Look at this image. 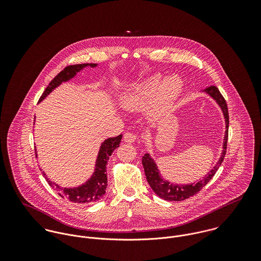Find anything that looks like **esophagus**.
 I'll use <instances>...</instances> for the list:
<instances>
[{"mask_svg":"<svg viewBox=\"0 0 261 261\" xmlns=\"http://www.w3.org/2000/svg\"><path fill=\"white\" fill-rule=\"evenodd\" d=\"M123 140L125 143H128V144H134L137 142L138 140V137L136 134L134 133H125L124 136H123Z\"/></svg>","mask_w":261,"mask_h":261,"instance_id":"1","label":"esophagus"}]
</instances>
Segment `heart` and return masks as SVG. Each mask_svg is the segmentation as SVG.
<instances>
[{"mask_svg": "<svg viewBox=\"0 0 261 261\" xmlns=\"http://www.w3.org/2000/svg\"><path fill=\"white\" fill-rule=\"evenodd\" d=\"M160 75H153L139 84L132 93L125 95L122 105L128 110H139L152 98L155 110L161 111L170 107L182 90L183 82L177 75H171L161 80Z\"/></svg>", "mask_w": 261, "mask_h": 261, "instance_id": "1", "label": "heart"}]
</instances>
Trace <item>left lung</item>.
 Instances as JSON below:
<instances>
[{
	"instance_id": "8db88e82",
	"label": "left lung",
	"mask_w": 261,
	"mask_h": 261,
	"mask_svg": "<svg viewBox=\"0 0 261 261\" xmlns=\"http://www.w3.org/2000/svg\"><path fill=\"white\" fill-rule=\"evenodd\" d=\"M205 91L211 95L217 103L220 106V108L223 111L224 116H225V121H226V132H225V138H224L223 151L221 154V158L217 165L212 169L207 176L204 177V179L200 180L196 184H191V185H173L170 184L168 181H164L160 175H159V170L154 164V162L150 159L149 153H146L143 158V166L145 169V174L147 177V181L149 184L150 188L153 190V192L164 200L168 201H183L186 200L188 198L196 195L200 190L203 189V187L206 186L208 182L214 177L216 174L217 170L221 166L223 162L224 156L226 154V149H227V141H228V127H229V113H228V108L226 100L219 91V89L216 86H209L205 89Z\"/></svg>"
}]
</instances>
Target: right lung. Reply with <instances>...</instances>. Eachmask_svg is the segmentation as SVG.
Returning <instances> with one entry per match:
<instances>
[{"mask_svg":"<svg viewBox=\"0 0 261 261\" xmlns=\"http://www.w3.org/2000/svg\"><path fill=\"white\" fill-rule=\"evenodd\" d=\"M88 65L91 67H94L96 64L82 63V64H74V65L66 66L62 71H60L50 81V83L42 93L39 100H42L43 98H45V96L48 95L61 82H65L69 80L76 74V72L80 71L83 67ZM121 138H122V135H119L114 138H110L102 143L98 152L97 160H96L95 172L91 177V179H89V181H87L86 184H84L83 186L78 187L75 189H63L58 186L57 184H54L51 181H49L47 179V176L44 174V172H42V175L45 177L48 184L52 187L57 192V194L63 199H66L72 203H78V204H89V203L96 202L100 200L106 194V190L108 187L107 164L109 162L110 156L112 155V151L116 148H118Z\"/></svg>","mask_w":261,"mask_h":261,"instance_id":"1","label":"right lung"}]
</instances>
